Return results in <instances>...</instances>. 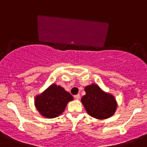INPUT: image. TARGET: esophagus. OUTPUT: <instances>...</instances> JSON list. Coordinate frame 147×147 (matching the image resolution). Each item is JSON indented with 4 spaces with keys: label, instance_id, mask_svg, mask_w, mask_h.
Returning a JSON list of instances; mask_svg holds the SVG:
<instances>
[{
    "label": "esophagus",
    "instance_id": "1",
    "mask_svg": "<svg viewBox=\"0 0 147 147\" xmlns=\"http://www.w3.org/2000/svg\"><path fill=\"white\" fill-rule=\"evenodd\" d=\"M74 98H75L76 100H78V99H79V98H80V95H79V94H77V95H75V96H74Z\"/></svg>",
    "mask_w": 147,
    "mask_h": 147
}]
</instances>
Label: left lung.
<instances>
[{
	"label": "left lung",
	"instance_id": "8db88e82",
	"mask_svg": "<svg viewBox=\"0 0 147 147\" xmlns=\"http://www.w3.org/2000/svg\"><path fill=\"white\" fill-rule=\"evenodd\" d=\"M85 91L86 95L82 97L81 102L89 115L103 120L115 114L117 101L112 94L105 92L96 84L85 87Z\"/></svg>",
	"mask_w": 147,
	"mask_h": 147
}]
</instances>
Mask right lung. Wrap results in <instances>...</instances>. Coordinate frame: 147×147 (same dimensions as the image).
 Instances as JSON below:
<instances>
[{
  "mask_svg": "<svg viewBox=\"0 0 147 147\" xmlns=\"http://www.w3.org/2000/svg\"><path fill=\"white\" fill-rule=\"evenodd\" d=\"M73 97L57 84H52L35 98L36 109L42 116L46 118H54L61 115L65 109L67 103Z\"/></svg>",
  "mask_w": 147,
  "mask_h": 147,
  "instance_id": "obj_1",
  "label": "right lung"
}]
</instances>
